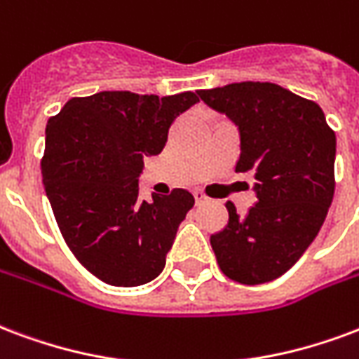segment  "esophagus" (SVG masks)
Listing matches in <instances>:
<instances>
[{"mask_svg": "<svg viewBox=\"0 0 359 359\" xmlns=\"http://www.w3.org/2000/svg\"><path fill=\"white\" fill-rule=\"evenodd\" d=\"M194 198H196V203H198V205H200V203H205L207 201V196L201 192V190H196V192H194Z\"/></svg>", "mask_w": 359, "mask_h": 359, "instance_id": "34e87169", "label": "esophagus"}]
</instances>
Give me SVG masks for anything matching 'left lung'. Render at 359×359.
Returning <instances> with one entry per match:
<instances>
[{"mask_svg":"<svg viewBox=\"0 0 359 359\" xmlns=\"http://www.w3.org/2000/svg\"><path fill=\"white\" fill-rule=\"evenodd\" d=\"M240 131L236 171H253L245 217L228 201V224L211 236L222 274L243 285L285 274L320 232L335 194L337 139L320 106L276 83L241 81L200 91Z\"/></svg>","mask_w":359,"mask_h":359,"instance_id":"1","label":"left lung"}]
</instances>
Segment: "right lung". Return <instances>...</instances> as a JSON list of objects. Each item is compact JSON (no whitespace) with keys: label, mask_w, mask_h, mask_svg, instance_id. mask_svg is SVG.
<instances>
[{"label":"right lung","mask_w":359,"mask_h":359,"mask_svg":"<svg viewBox=\"0 0 359 359\" xmlns=\"http://www.w3.org/2000/svg\"><path fill=\"white\" fill-rule=\"evenodd\" d=\"M200 91L169 97L102 91L70 98L47 121L43 187L66 245L93 276L116 287L152 281L165 266L194 196L139 198L144 158L158 156L169 127Z\"/></svg>","instance_id":"obj_1"}]
</instances>
